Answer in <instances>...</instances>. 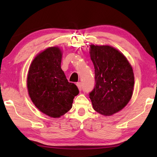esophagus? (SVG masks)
<instances>
[{"label":"esophagus","instance_id":"obj_1","mask_svg":"<svg viewBox=\"0 0 157 157\" xmlns=\"http://www.w3.org/2000/svg\"><path fill=\"white\" fill-rule=\"evenodd\" d=\"M76 85H77V86H78V89H79V91H81L82 89V85L81 82H77Z\"/></svg>","mask_w":157,"mask_h":157}]
</instances>
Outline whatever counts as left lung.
<instances>
[{
  "label": "left lung",
  "instance_id": "left-lung-1",
  "mask_svg": "<svg viewBox=\"0 0 157 157\" xmlns=\"http://www.w3.org/2000/svg\"><path fill=\"white\" fill-rule=\"evenodd\" d=\"M95 84L89 93L93 107L102 115L123 109L131 99L134 84L132 66L123 53L109 46H90Z\"/></svg>",
  "mask_w": 157,
  "mask_h": 157
}]
</instances>
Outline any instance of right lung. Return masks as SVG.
<instances>
[{
    "instance_id": "right-lung-1",
    "label": "right lung",
    "mask_w": 157,
    "mask_h": 157,
    "mask_svg": "<svg viewBox=\"0 0 157 157\" xmlns=\"http://www.w3.org/2000/svg\"><path fill=\"white\" fill-rule=\"evenodd\" d=\"M62 53L58 47H50L37 55L28 71L27 86L32 101L41 112L59 118L72 107L78 88L68 82L61 68Z\"/></svg>"
}]
</instances>
